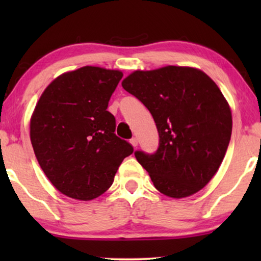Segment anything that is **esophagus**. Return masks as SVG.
I'll return each instance as SVG.
<instances>
[{
  "mask_svg": "<svg viewBox=\"0 0 261 261\" xmlns=\"http://www.w3.org/2000/svg\"><path fill=\"white\" fill-rule=\"evenodd\" d=\"M130 144L133 145V147H137V146H138V138H132L130 139Z\"/></svg>",
  "mask_w": 261,
  "mask_h": 261,
  "instance_id": "1",
  "label": "esophagus"
}]
</instances>
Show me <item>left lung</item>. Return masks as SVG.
Instances as JSON below:
<instances>
[{
  "instance_id": "1",
  "label": "left lung",
  "mask_w": 261,
  "mask_h": 261,
  "mask_svg": "<svg viewBox=\"0 0 261 261\" xmlns=\"http://www.w3.org/2000/svg\"><path fill=\"white\" fill-rule=\"evenodd\" d=\"M122 87L152 114L159 133L152 154L135 151L156 190L173 198L201 190L217 172L231 135V113L212 78L192 67L135 71Z\"/></svg>"
}]
</instances>
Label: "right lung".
I'll list each match as a JSON object with an SVG mask.
<instances>
[{"label": "right lung", "instance_id": "add662e5", "mask_svg": "<svg viewBox=\"0 0 261 261\" xmlns=\"http://www.w3.org/2000/svg\"><path fill=\"white\" fill-rule=\"evenodd\" d=\"M122 72L84 66L56 78L31 119L38 163L57 190L89 201L108 190L120 164L133 153L115 134L109 99Z\"/></svg>", "mask_w": 261, "mask_h": 261}]
</instances>
